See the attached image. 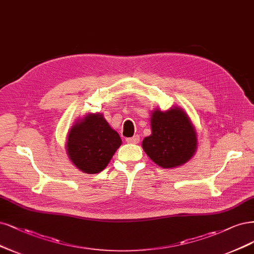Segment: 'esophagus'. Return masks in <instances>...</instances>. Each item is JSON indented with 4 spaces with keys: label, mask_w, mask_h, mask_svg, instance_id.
Masks as SVG:
<instances>
[{
    "label": "esophagus",
    "mask_w": 254,
    "mask_h": 254,
    "mask_svg": "<svg viewBox=\"0 0 254 254\" xmlns=\"http://www.w3.org/2000/svg\"><path fill=\"white\" fill-rule=\"evenodd\" d=\"M126 142L129 144H137L139 142V136L134 135L132 137H128V138H126Z\"/></svg>",
    "instance_id": "obj_1"
}]
</instances>
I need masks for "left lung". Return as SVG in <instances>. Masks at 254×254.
Wrapping results in <instances>:
<instances>
[{"mask_svg": "<svg viewBox=\"0 0 254 254\" xmlns=\"http://www.w3.org/2000/svg\"><path fill=\"white\" fill-rule=\"evenodd\" d=\"M151 134L143 139L146 154L162 168H174L187 163L197 148L195 128L180 107L151 113Z\"/></svg>", "mask_w": 254, "mask_h": 254, "instance_id": "1", "label": "left lung"}]
</instances>
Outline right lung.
<instances>
[{
    "label": "right lung",
    "mask_w": 254,
    "mask_h": 254,
    "mask_svg": "<svg viewBox=\"0 0 254 254\" xmlns=\"http://www.w3.org/2000/svg\"><path fill=\"white\" fill-rule=\"evenodd\" d=\"M122 139L102 113H89L77 120L67 136L68 157L85 173H99L110 162Z\"/></svg>",
    "instance_id": "add662e5"
}]
</instances>
